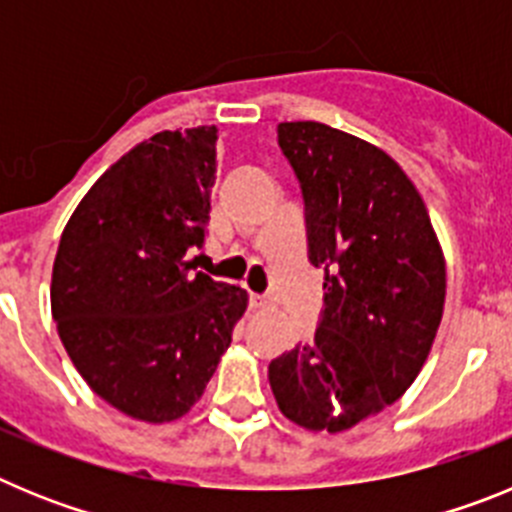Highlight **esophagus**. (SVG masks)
<instances>
[{
	"instance_id": "esophagus-1",
	"label": "esophagus",
	"mask_w": 512,
	"mask_h": 512,
	"mask_svg": "<svg viewBox=\"0 0 512 512\" xmlns=\"http://www.w3.org/2000/svg\"><path fill=\"white\" fill-rule=\"evenodd\" d=\"M248 305H251L253 310H264V307L269 305V297L259 295V292H251V295H248Z\"/></svg>"
}]
</instances>
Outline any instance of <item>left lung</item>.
<instances>
[{"label":"left lung","instance_id":"left-lung-1","mask_svg":"<svg viewBox=\"0 0 512 512\" xmlns=\"http://www.w3.org/2000/svg\"><path fill=\"white\" fill-rule=\"evenodd\" d=\"M277 140L325 282L315 336L271 359V392L297 425L338 433L415 382L441 323L446 264L418 189L387 153L323 122H282Z\"/></svg>","mask_w":512,"mask_h":512}]
</instances>
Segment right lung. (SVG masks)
Wrapping results in <instances>:
<instances>
[{
  "label": "right lung",
  "instance_id": "right-lung-1",
  "mask_svg": "<svg viewBox=\"0 0 512 512\" xmlns=\"http://www.w3.org/2000/svg\"><path fill=\"white\" fill-rule=\"evenodd\" d=\"M215 125L164 130L117 161L58 243L51 307L87 384L146 423L200 400L246 312V289L187 261L202 248L215 184Z\"/></svg>",
  "mask_w": 512,
  "mask_h": 512
}]
</instances>
